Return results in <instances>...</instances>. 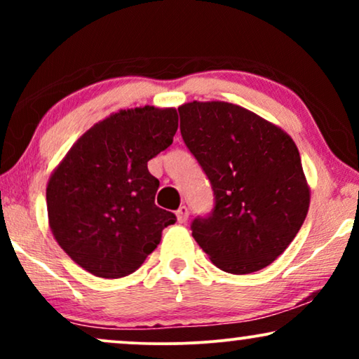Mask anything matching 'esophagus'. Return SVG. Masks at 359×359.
Here are the masks:
<instances>
[{"label": "esophagus", "instance_id": "obj_1", "mask_svg": "<svg viewBox=\"0 0 359 359\" xmlns=\"http://www.w3.org/2000/svg\"><path fill=\"white\" fill-rule=\"evenodd\" d=\"M176 217H178V222L184 224L186 220H188V217H189V209L186 208V205H181V208L176 210Z\"/></svg>", "mask_w": 359, "mask_h": 359}]
</instances>
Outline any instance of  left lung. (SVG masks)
Listing matches in <instances>:
<instances>
[{"mask_svg": "<svg viewBox=\"0 0 359 359\" xmlns=\"http://www.w3.org/2000/svg\"><path fill=\"white\" fill-rule=\"evenodd\" d=\"M186 147L208 176L214 208L191 222L193 237L222 271L271 264L306 220L311 193L286 132L222 101L178 107Z\"/></svg>", "mask_w": 359, "mask_h": 359, "instance_id": "1", "label": "left lung"}]
</instances>
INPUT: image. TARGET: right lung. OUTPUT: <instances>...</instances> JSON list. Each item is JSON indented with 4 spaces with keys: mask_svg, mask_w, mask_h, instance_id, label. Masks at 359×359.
<instances>
[{
    "mask_svg": "<svg viewBox=\"0 0 359 359\" xmlns=\"http://www.w3.org/2000/svg\"><path fill=\"white\" fill-rule=\"evenodd\" d=\"M176 109L135 107L93 126L47 184L52 233L76 264L97 278H124L142 266L176 215L155 204L160 181L149 160L168 149Z\"/></svg>",
    "mask_w": 359,
    "mask_h": 359,
    "instance_id": "1",
    "label": "right lung"
}]
</instances>
